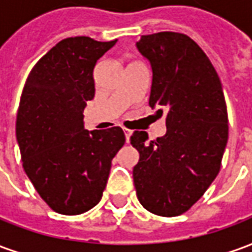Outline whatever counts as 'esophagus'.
Masks as SVG:
<instances>
[{
  "instance_id": "esophagus-1",
  "label": "esophagus",
  "mask_w": 252,
  "mask_h": 252,
  "mask_svg": "<svg viewBox=\"0 0 252 252\" xmlns=\"http://www.w3.org/2000/svg\"><path fill=\"white\" fill-rule=\"evenodd\" d=\"M124 135H126V143H129V137H131V135H132V131H129V129L124 128Z\"/></svg>"
}]
</instances>
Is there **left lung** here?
Segmentation results:
<instances>
[{
	"label": "left lung",
	"mask_w": 252,
	"mask_h": 252,
	"mask_svg": "<svg viewBox=\"0 0 252 252\" xmlns=\"http://www.w3.org/2000/svg\"><path fill=\"white\" fill-rule=\"evenodd\" d=\"M151 63L150 106L166 115V135L148 140L135 131L137 200L148 212L180 216L194 205L220 171L228 140L227 104L217 71L201 47L180 32L144 35L136 43Z\"/></svg>",
	"instance_id": "left-lung-1"
}]
</instances>
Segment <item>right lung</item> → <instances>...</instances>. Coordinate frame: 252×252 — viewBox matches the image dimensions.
I'll use <instances>...</instances> for the list:
<instances>
[{"mask_svg": "<svg viewBox=\"0 0 252 252\" xmlns=\"http://www.w3.org/2000/svg\"><path fill=\"white\" fill-rule=\"evenodd\" d=\"M116 41L63 39L39 59L23 89L16 121L23 167L61 215H81L98 204L112 159L126 143L120 126L83 128V109L95 92L94 67Z\"/></svg>", "mask_w": 252, "mask_h": 252, "instance_id": "right-lung-1", "label": "right lung"}]
</instances>
